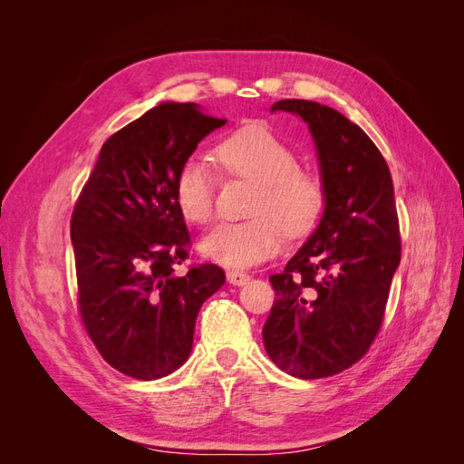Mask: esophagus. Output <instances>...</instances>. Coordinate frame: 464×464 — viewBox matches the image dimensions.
I'll return each instance as SVG.
<instances>
[{
  "label": "esophagus",
  "mask_w": 464,
  "mask_h": 464,
  "mask_svg": "<svg viewBox=\"0 0 464 464\" xmlns=\"http://www.w3.org/2000/svg\"><path fill=\"white\" fill-rule=\"evenodd\" d=\"M227 278H228V283L234 286H244L249 280V275H246L242 271H228Z\"/></svg>",
  "instance_id": "34e87169"
}]
</instances>
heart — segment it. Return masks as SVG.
I'll list each match as a JSON object with an SVG mask.
<instances>
[{"instance_id": "1", "label": "heart", "mask_w": 464, "mask_h": 464, "mask_svg": "<svg viewBox=\"0 0 464 464\" xmlns=\"http://www.w3.org/2000/svg\"><path fill=\"white\" fill-rule=\"evenodd\" d=\"M215 154L228 176L256 184L249 205L254 218L224 222L210 230L199 246L207 259L246 269L276 254L283 227L296 237L315 227L325 208V184L321 176L302 170L296 150L269 125H244L224 139ZM174 198L181 217L191 224H207L213 217L215 178L203 159L191 157L179 166Z\"/></svg>"}]
</instances>
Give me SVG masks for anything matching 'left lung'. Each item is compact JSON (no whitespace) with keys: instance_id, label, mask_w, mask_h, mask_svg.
Wrapping results in <instances>:
<instances>
[{"instance_id":"1","label":"left lung","mask_w":464,"mask_h":464,"mask_svg":"<svg viewBox=\"0 0 464 464\" xmlns=\"http://www.w3.org/2000/svg\"><path fill=\"white\" fill-rule=\"evenodd\" d=\"M271 111L307 123L327 198L314 234L269 278L276 300L263 343L283 372L321 379L356 363L382 327L401 263L395 189L383 154L341 111L312 101Z\"/></svg>"}]
</instances>
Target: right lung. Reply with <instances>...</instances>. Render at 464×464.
<instances>
[{"instance_id": "1", "label": "right lung", "mask_w": 464, "mask_h": 464, "mask_svg": "<svg viewBox=\"0 0 464 464\" xmlns=\"http://www.w3.org/2000/svg\"><path fill=\"white\" fill-rule=\"evenodd\" d=\"M227 120L193 102H162L102 145L72 217L79 310L98 353L118 372L159 379L191 354L195 319L224 285L213 263L176 275L189 232L174 181Z\"/></svg>"}]
</instances>
